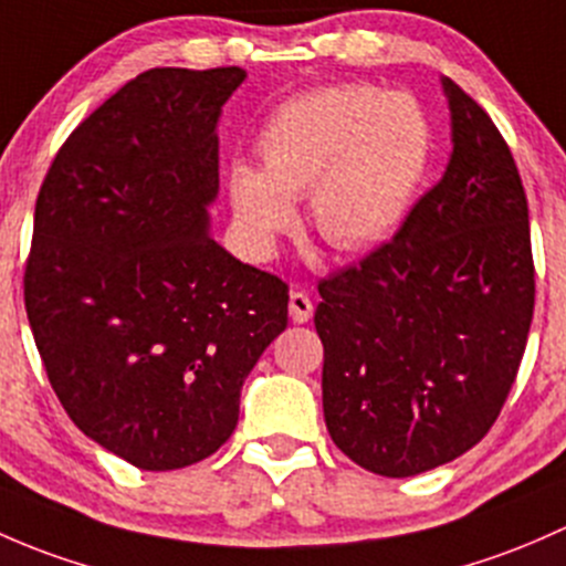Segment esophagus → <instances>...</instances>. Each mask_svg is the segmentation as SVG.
<instances>
[{"instance_id": "obj_1", "label": "esophagus", "mask_w": 566, "mask_h": 566, "mask_svg": "<svg viewBox=\"0 0 566 566\" xmlns=\"http://www.w3.org/2000/svg\"><path fill=\"white\" fill-rule=\"evenodd\" d=\"M289 313H291V322H294V324L311 322V316H313V300L305 294V291H291V296H289Z\"/></svg>"}]
</instances>
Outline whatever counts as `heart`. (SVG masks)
I'll list each match as a JSON object with an SVG mask.
<instances>
[{
	"mask_svg": "<svg viewBox=\"0 0 566 566\" xmlns=\"http://www.w3.org/2000/svg\"><path fill=\"white\" fill-rule=\"evenodd\" d=\"M264 171L234 166L229 198L259 248L296 223L291 198L313 193V226L332 248L359 253L387 240L428 177L433 130L417 97L365 84L294 97L259 138Z\"/></svg>",
	"mask_w": 566,
	"mask_h": 566,
	"instance_id": "1",
	"label": "heart"
}]
</instances>
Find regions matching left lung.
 Listing matches in <instances>:
<instances>
[{
    "instance_id": "obj_1",
    "label": "left lung",
    "mask_w": 566,
    "mask_h": 566,
    "mask_svg": "<svg viewBox=\"0 0 566 566\" xmlns=\"http://www.w3.org/2000/svg\"><path fill=\"white\" fill-rule=\"evenodd\" d=\"M452 157L389 242L318 281L324 419L337 450L413 476L485 439L534 316L528 201L491 116L452 78Z\"/></svg>"
}]
</instances>
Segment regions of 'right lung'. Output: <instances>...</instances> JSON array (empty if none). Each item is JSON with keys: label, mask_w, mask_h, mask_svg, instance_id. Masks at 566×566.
Wrapping results in <instances>:
<instances>
[{"label": "right lung", "mask_w": 566, "mask_h": 566, "mask_svg": "<svg viewBox=\"0 0 566 566\" xmlns=\"http://www.w3.org/2000/svg\"><path fill=\"white\" fill-rule=\"evenodd\" d=\"M242 67H153L67 136L40 185L23 305L75 428L144 471L209 458L289 324V285L207 234Z\"/></svg>", "instance_id": "add662e5"}]
</instances>
